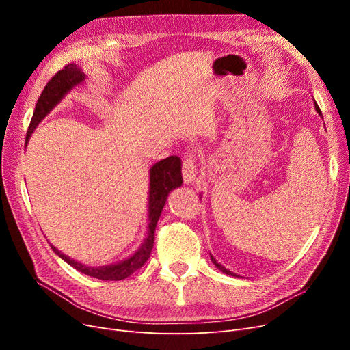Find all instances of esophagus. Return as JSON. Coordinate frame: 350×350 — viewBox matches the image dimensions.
Returning a JSON list of instances; mask_svg holds the SVG:
<instances>
[{
  "mask_svg": "<svg viewBox=\"0 0 350 350\" xmlns=\"http://www.w3.org/2000/svg\"><path fill=\"white\" fill-rule=\"evenodd\" d=\"M194 156H185L183 161V178L185 184H193L197 178V163Z\"/></svg>",
  "mask_w": 350,
  "mask_h": 350,
  "instance_id": "obj_1",
  "label": "esophagus"
}]
</instances>
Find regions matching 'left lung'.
Returning a JSON list of instances; mask_svg holds the SVG:
<instances>
[{
    "label": "left lung",
    "mask_w": 350,
    "mask_h": 350,
    "mask_svg": "<svg viewBox=\"0 0 350 350\" xmlns=\"http://www.w3.org/2000/svg\"><path fill=\"white\" fill-rule=\"evenodd\" d=\"M315 109H317V112H319L320 115H321V111H320V108H319V105H315ZM211 257V256H210ZM211 261H213V264H215V266L220 270V271H224V273H226V274H229V276H237V274H234V273H232V271H229V270H226L224 266H221V264H219L213 257H211Z\"/></svg>",
    "instance_id": "left-lung-1"
}]
</instances>
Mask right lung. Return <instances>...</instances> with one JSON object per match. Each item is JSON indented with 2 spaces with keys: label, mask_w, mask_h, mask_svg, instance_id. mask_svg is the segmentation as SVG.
Wrapping results in <instances>:
<instances>
[{
  "label": "right lung",
  "mask_w": 350,
  "mask_h": 350,
  "mask_svg": "<svg viewBox=\"0 0 350 350\" xmlns=\"http://www.w3.org/2000/svg\"><path fill=\"white\" fill-rule=\"evenodd\" d=\"M84 80V72L76 66V64H67L62 67L54 77H52L39 96L33 116H31L27 134H26V143L30 139L31 133L35 131L38 124L44 120V116L55 107V105L64 98V94L76 86V84L81 83ZM183 184V175H181V159L178 156H169L163 161L157 162L150 169V191H149V234L142 248L137 251L134 256L126 258L118 264L107 267H88L84 264H80L77 261L71 260L66 254L58 251L55 247L52 250L55 254L67 261L71 267L76 270L88 274L90 278L100 279V280H122L126 279L131 274L144 266V262L149 260L150 252L154 243V230L157 220L161 217L162 208L166 203L167 194L172 191L174 188L181 187Z\"/></svg>",
  "instance_id": "1"
}]
</instances>
